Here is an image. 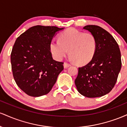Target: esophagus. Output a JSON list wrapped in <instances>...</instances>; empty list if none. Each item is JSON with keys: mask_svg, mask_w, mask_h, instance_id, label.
<instances>
[{"mask_svg": "<svg viewBox=\"0 0 127 127\" xmlns=\"http://www.w3.org/2000/svg\"><path fill=\"white\" fill-rule=\"evenodd\" d=\"M70 65H71L70 64L67 63H66V62H64V68H67V67H68L70 66Z\"/></svg>", "mask_w": 127, "mask_h": 127, "instance_id": "34e87169", "label": "esophagus"}]
</instances>
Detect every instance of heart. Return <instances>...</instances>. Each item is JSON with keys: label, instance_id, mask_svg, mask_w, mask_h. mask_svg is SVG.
Returning a JSON list of instances; mask_svg holds the SVG:
<instances>
[{"label": "heart", "instance_id": "1", "mask_svg": "<svg viewBox=\"0 0 127 127\" xmlns=\"http://www.w3.org/2000/svg\"><path fill=\"white\" fill-rule=\"evenodd\" d=\"M52 54L57 60H62L67 54L76 64L88 63L94 57L97 48V40L91 33H84L75 29L62 32L59 40H52L49 44Z\"/></svg>", "mask_w": 127, "mask_h": 127}]
</instances>
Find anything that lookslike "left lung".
Segmentation results:
<instances>
[{"mask_svg":"<svg viewBox=\"0 0 127 127\" xmlns=\"http://www.w3.org/2000/svg\"><path fill=\"white\" fill-rule=\"evenodd\" d=\"M84 29L95 37L97 48L93 59L78 68L75 85L85 97H101L111 91L117 81L122 65L120 49L113 36L101 27L88 25Z\"/></svg>","mask_w":127,"mask_h":127,"instance_id":"8db88e82","label":"left lung"}]
</instances>
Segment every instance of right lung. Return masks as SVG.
Masks as SVG:
<instances>
[{
    "label": "right lung",
    "mask_w": 127,
    "mask_h": 127,
    "mask_svg": "<svg viewBox=\"0 0 127 127\" xmlns=\"http://www.w3.org/2000/svg\"><path fill=\"white\" fill-rule=\"evenodd\" d=\"M64 28L35 26L17 37L11 54L16 84L32 97L47 94L64 69L63 62L53 60L49 48L52 38Z\"/></svg>",
    "instance_id": "1"
}]
</instances>
